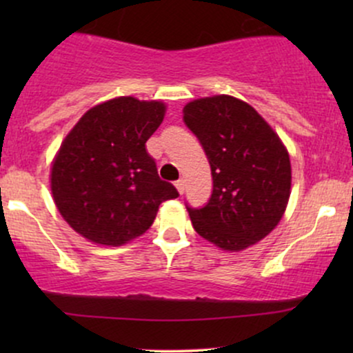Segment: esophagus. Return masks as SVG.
Here are the masks:
<instances>
[{"mask_svg":"<svg viewBox=\"0 0 353 353\" xmlns=\"http://www.w3.org/2000/svg\"><path fill=\"white\" fill-rule=\"evenodd\" d=\"M176 188H177V190H179V194H184V189H185L184 179H179V181H176Z\"/></svg>","mask_w":353,"mask_h":353,"instance_id":"1","label":"esophagus"}]
</instances>
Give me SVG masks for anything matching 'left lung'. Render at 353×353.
<instances>
[{"label": "left lung", "instance_id": "1", "mask_svg": "<svg viewBox=\"0 0 353 353\" xmlns=\"http://www.w3.org/2000/svg\"><path fill=\"white\" fill-rule=\"evenodd\" d=\"M184 123L210 164L214 189L204 208L188 205L192 228L222 250H242L281 222L290 196V159L274 129L232 96L190 101Z\"/></svg>", "mask_w": 353, "mask_h": 353}]
</instances>
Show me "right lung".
I'll list each match as a JSON object with an SVG mask.
<instances>
[{
  "label": "right lung",
  "mask_w": 353,
  "mask_h": 353,
  "mask_svg": "<svg viewBox=\"0 0 353 353\" xmlns=\"http://www.w3.org/2000/svg\"><path fill=\"white\" fill-rule=\"evenodd\" d=\"M164 114L161 101L121 96L89 109L63 141L51 168L52 199L88 241L123 245L151 228L164 201L179 196L145 149Z\"/></svg>",
  "instance_id": "obj_1"
}]
</instances>
